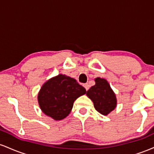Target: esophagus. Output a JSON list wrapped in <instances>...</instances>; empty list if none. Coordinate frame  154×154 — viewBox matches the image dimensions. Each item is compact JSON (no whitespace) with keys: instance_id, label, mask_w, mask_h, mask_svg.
<instances>
[{"instance_id":"esophagus-1","label":"esophagus","mask_w":154,"mask_h":154,"mask_svg":"<svg viewBox=\"0 0 154 154\" xmlns=\"http://www.w3.org/2000/svg\"><path fill=\"white\" fill-rule=\"evenodd\" d=\"M84 87H85V88L86 91H88V89H89L90 86H89V85L88 84V83H86V84H84Z\"/></svg>"}]
</instances>
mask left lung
Returning <instances> with one entry per match:
<instances>
[{"label":"left lung","instance_id":"left-lung-1","mask_svg":"<svg viewBox=\"0 0 154 154\" xmlns=\"http://www.w3.org/2000/svg\"><path fill=\"white\" fill-rule=\"evenodd\" d=\"M95 82V85L88 90L86 95L93 102L95 110L107 116L117 105L116 95L106 79L96 77Z\"/></svg>","mask_w":154,"mask_h":154}]
</instances>
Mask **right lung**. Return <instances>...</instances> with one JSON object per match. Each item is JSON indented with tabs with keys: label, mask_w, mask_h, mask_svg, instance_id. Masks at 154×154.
I'll return each instance as SVG.
<instances>
[{
	"label": "right lung",
	"mask_w": 154,
	"mask_h": 154,
	"mask_svg": "<svg viewBox=\"0 0 154 154\" xmlns=\"http://www.w3.org/2000/svg\"><path fill=\"white\" fill-rule=\"evenodd\" d=\"M85 93L86 90L75 79L59 74L42 85L38 94V104L45 115L58 121L66 118L75 100Z\"/></svg>",
	"instance_id": "add662e5"
}]
</instances>
